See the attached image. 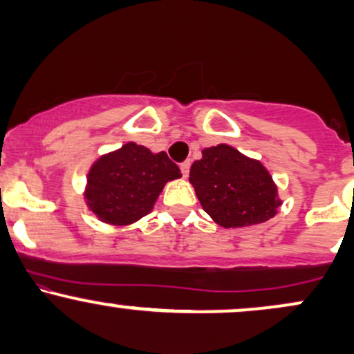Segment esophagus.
Instances as JSON below:
<instances>
[{
	"instance_id": "esophagus-1",
	"label": "esophagus",
	"mask_w": 354,
	"mask_h": 354,
	"mask_svg": "<svg viewBox=\"0 0 354 354\" xmlns=\"http://www.w3.org/2000/svg\"><path fill=\"white\" fill-rule=\"evenodd\" d=\"M189 166H191V161H189V160H188V161H185V163H181V165H180L181 173H183V176H185V178H188V174H189Z\"/></svg>"
}]
</instances>
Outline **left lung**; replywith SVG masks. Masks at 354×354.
I'll use <instances>...</instances> for the list:
<instances>
[{"label":"left lung","instance_id":"1","mask_svg":"<svg viewBox=\"0 0 354 354\" xmlns=\"http://www.w3.org/2000/svg\"><path fill=\"white\" fill-rule=\"evenodd\" d=\"M189 169L203 209L223 228H245L265 223L281 206L273 176L258 160L230 145L203 149Z\"/></svg>","mask_w":354,"mask_h":354}]
</instances>
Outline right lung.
I'll list each match as a JSON object with an SVG mask.
<instances>
[{"label":"right lung","mask_w":354,"mask_h":354,"mask_svg":"<svg viewBox=\"0 0 354 354\" xmlns=\"http://www.w3.org/2000/svg\"><path fill=\"white\" fill-rule=\"evenodd\" d=\"M178 178L180 168L165 151L151 153L129 141L93 163L84 200L103 223L126 226L151 213L166 183Z\"/></svg>","instance_id":"obj_1"}]
</instances>
